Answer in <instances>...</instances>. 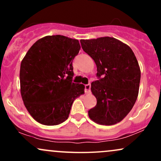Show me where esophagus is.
I'll list each match as a JSON object with an SVG mask.
<instances>
[{
    "label": "esophagus",
    "mask_w": 161,
    "mask_h": 161,
    "mask_svg": "<svg viewBox=\"0 0 161 161\" xmlns=\"http://www.w3.org/2000/svg\"><path fill=\"white\" fill-rule=\"evenodd\" d=\"M90 89H91V85L88 84L85 86V92L86 94H88L90 92Z\"/></svg>",
    "instance_id": "esophagus-1"
}]
</instances>
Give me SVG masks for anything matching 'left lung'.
Masks as SVG:
<instances>
[{
    "mask_svg": "<svg viewBox=\"0 0 161 161\" xmlns=\"http://www.w3.org/2000/svg\"><path fill=\"white\" fill-rule=\"evenodd\" d=\"M83 51L95 61L99 80L92 82L97 104L88 116L100 125L119 123L133 108L139 90L141 70L132 50L112 37L81 39Z\"/></svg>",
    "mask_w": 161,
    "mask_h": 161,
    "instance_id": "left-lung-1",
    "label": "left lung"
}]
</instances>
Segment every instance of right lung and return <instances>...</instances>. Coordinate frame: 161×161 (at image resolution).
I'll use <instances>...</instances> for the list:
<instances>
[{
  "mask_svg": "<svg viewBox=\"0 0 161 161\" xmlns=\"http://www.w3.org/2000/svg\"><path fill=\"white\" fill-rule=\"evenodd\" d=\"M80 45L77 39L57 35L38 39L20 65V93L35 120L46 125L64 123L73 101L85 86L72 82L73 60Z\"/></svg>",
  "mask_w": 161,
  "mask_h": 161,
  "instance_id": "right-lung-1",
  "label": "right lung"
}]
</instances>
